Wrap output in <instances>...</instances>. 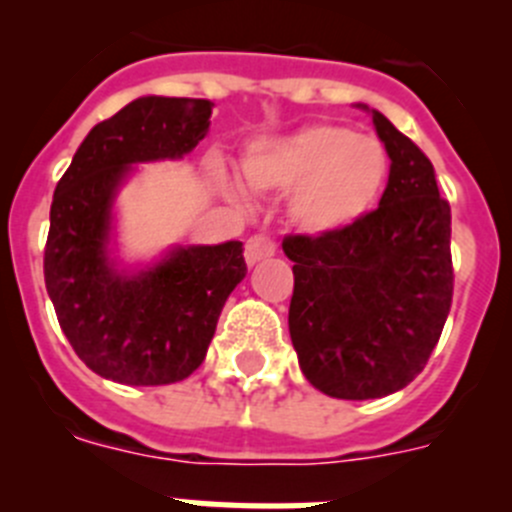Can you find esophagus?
Segmentation results:
<instances>
[{
	"label": "esophagus",
	"instance_id": "obj_1",
	"mask_svg": "<svg viewBox=\"0 0 512 512\" xmlns=\"http://www.w3.org/2000/svg\"><path fill=\"white\" fill-rule=\"evenodd\" d=\"M274 251H277V243H274V238H269V235L264 233H256L251 235L246 241V261L248 266L259 264V261L269 259V256H274Z\"/></svg>",
	"mask_w": 512,
	"mask_h": 512
}]
</instances>
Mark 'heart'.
Wrapping results in <instances>:
<instances>
[{
    "mask_svg": "<svg viewBox=\"0 0 512 512\" xmlns=\"http://www.w3.org/2000/svg\"><path fill=\"white\" fill-rule=\"evenodd\" d=\"M246 182L259 192H291L289 217L312 235L338 233L377 205L390 158L379 140L341 125H310L287 138L256 140L243 158ZM238 194L235 184H228Z\"/></svg>",
    "mask_w": 512,
    "mask_h": 512,
    "instance_id": "obj_1",
    "label": "heart"
}]
</instances>
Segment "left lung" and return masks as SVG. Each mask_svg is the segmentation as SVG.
Returning a JSON list of instances; mask_svg holds the SVG:
<instances>
[{"label": "left lung", "instance_id": "left-lung-1", "mask_svg": "<svg viewBox=\"0 0 512 512\" xmlns=\"http://www.w3.org/2000/svg\"><path fill=\"white\" fill-rule=\"evenodd\" d=\"M374 128L390 156L379 207L338 233L287 235L295 261L289 336L312 387L374 400L413 382L451 310V207L433 164L382 112Z\"/></svg>", "mask_w": 512, "mask_h": 512}]
</instances>
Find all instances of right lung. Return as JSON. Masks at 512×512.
<instances>
[{
  "label": "right lung",
  "instance_id": "right-lung-1",
  "mask_svg": "<svg viewBox=\"0 0 512 512\" xmlns=\"http://www.w3.org/2000/svg\"><path fill=\"white\" fill-rule=\"evenodd\" d=\"M212 107L210 99H135L89 130L56 184L45 289L76 356L99 377L130 387L187 379L246 277L241 241L174 248L133 277L107 256L112 200L130 166L187 156L205 138Z\"/></svg>",
  "mask_w": 512,
  "mask_h": 512
}]
</instances>
